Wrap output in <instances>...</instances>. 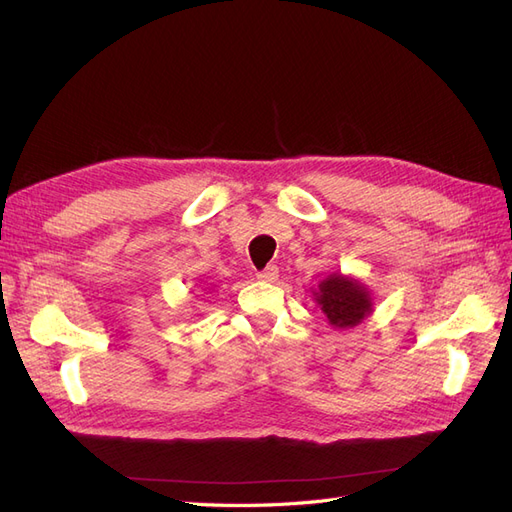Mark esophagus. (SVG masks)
Listing matches in <instances>:
<instances>
[{
	"label": "esophagus",
	"mask_w": 512,
	"mask_h": 512,
	"mask_svg": "<svg viewBox=\"0 0 512 512\" xmlns=\"http://www.w3.org/2000/svg\"><path fill=\"white\" fill-rule=\"evenodd\" d=\"M277 275H280V269H277L275 265H269L267 269H262V271L256 273V277H258L260 282H269V284L277 280Z\"/></svg>",
	"instance_id": "1"
}]
</instances>
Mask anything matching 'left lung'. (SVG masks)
<instances>
[{
  "instance_id": "8db88e82",
  "label": "left lung",
  "mask_w": 512,
  "mask_h": 512,
  "mask_svg": "<svg viewBox=\"0 0 512 512\" xmlns=\"http://www.w3.org/2000/svg\"><path fill=\"white\" fill-rule=\"evenodd\" d=\"M316 301L333 327L339 329L354 327L371 312L367 290L359 282L342 275L324 280L320 284V292H316Z\"/></svg>"
}]
</instances>
